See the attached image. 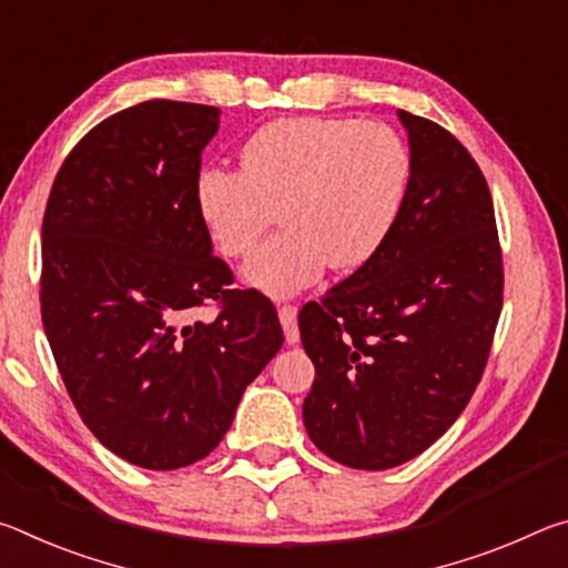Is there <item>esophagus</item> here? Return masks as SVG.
I'll use <instances>...</instances> for the list:
<instances>
[{
    "instance_id": "esophagus-1",
    "label": "esophagus",
    "mask_w": 568,
    "mask_h": 568,
    "mask_svg": "<svg viewBox=\"0 0 568 568\" xmlns=\"http://www.w3.org/2000/svg\"><path fill=\"white\" fill-rule=\"evenodd\" d=\"M277 315H281V325L285 331V343L295 345L301 341V331H297V307L295 305H281L277 307Z\"/></svg>"
}]
</instances>
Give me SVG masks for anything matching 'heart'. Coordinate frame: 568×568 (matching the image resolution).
<instances>
[{
	"instance_id": "heart-1",
	"label": "heart",
	"mask_w": 568,
	"mask_h": 568,
	"mask_svg": "<svg viewBox=\"0 0 568 568\" xmlns=\"http://www.w3.org/2000/svg\"><path fill=\"white\" fill-rule=\"evenodd\" d=\"M240 165L200 170L195 205L227 257H245L277 207L285 227L245 263L247 281L275 297L313 283L325 265L368 263L396 227L413 175L390 124L318 114L263 124Z\"/></svg>"
}]
</instances>
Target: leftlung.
<instances>
[{
  "label": "left lung",
  "instance_id": "left-lung-1",
  "mask_svg": "<svg viewBox=\"0 0 568 568\" xmlns=\"http://www.w3.org/2000/svg\"><path fill=\"white\" fill-rule=\"evenodd\" d=\"M398 118L413 175L396 227L297 315L315 365L307 436L363 470L406 464L454 426L484 376L504 303L484 172L440 124L403 110Z\"/></svg>",
  "mask_w": 568,
  "mask_h": 568
}]
</instances>
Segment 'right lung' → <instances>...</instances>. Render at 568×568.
<instances>
[{
  "label": "right lung",
  "instance_id": "1",
  "mask_svg": "<svg viewBox=\"0 0 568 568\" xmlns=\"http://www.w3.org/2000/svg\"><path fill=\"white\" fill-rule=\"evenodd\" d=\"M220 110L148 100L62 162L42 223V323L84 426L150 470L195 464L283 345L275 305L233 291L195 205ZM217 302V320L197 306Z\"/></svg>",
  "mask_w": 568,
  "mask_h": 568
}]
</instances>
